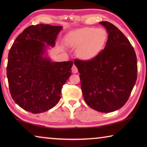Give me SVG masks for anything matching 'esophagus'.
Here are the masks:
<instances>
[{
    "instance_id": "1",
    "label": "esophagus",
    "mask_w": 147,
    "mask_h": 147,
    "mask_svg": "<svg viewBox=\"0 0 147 147\" xmlns=\"http://www.w3.org/2000/svg\"><path fill=\"white\" fill-rule=\"evenodd\" d=\"M71 70H72V72H73V73H78V69H77V67L75 66V65H73Z\"/></svg>"
}]
</instances>
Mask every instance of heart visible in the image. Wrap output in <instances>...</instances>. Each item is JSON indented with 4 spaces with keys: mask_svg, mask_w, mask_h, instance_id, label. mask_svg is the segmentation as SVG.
Listing matches in <instances>:
<instances>
[{
    "mask_svg": "<svg viewBox=\"0 0 147 147\" xmlns=\"http://www.w3.org/2000/svg\"><path fill=\"white\" fill-rule=\"evenodd\" d=\"M108 34L102 28H87L76 32L68 40V45L78 48V56L84 60L94 58L105 44Z\"/></svg>",
    "mask_w": 147,
    "mask_h": 147,
    "instance_id": "b5f03b06",
    "label": "heart"
}]
</instances>
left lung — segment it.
Wrapping results in <instances>:
<instances>
[{"instance_id": "obj_1", "label": "left lung", "mask_w": 147, "mask_h": 147, "mask_svg": "<svg viewBox=\"0 0 147 147\" xmlns=\"http://www.w3.org/2000/svg\"><path fill=\"white\" fill-rule=\"evenodd\" d=\"M108 33L104 49L89 60L75 59L87 104L100 112H112L128 101L135 85L138 64L135 51L120 30L100 22Z\"/></svg>"}]
</instances>
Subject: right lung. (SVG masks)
Returning <instances> with one entry per match:
<instances>
[{"label": "right lung", "mask_w": 147, "mask_h": 147, "mask_svg": "<svg viewBox=\"0 0 147 147\" xmlns=\"http://www.w3.org/2000/svg\"><path fill=\"white\" fill-rule=\"evenodd\" d=\"M61 26L39 24L27 27L8 54L7 77L9 93L17 104L32 113L53 108L71 75L73 61L52 62L43 57L45 43L54 46Z\"/></svg>", "instance_id": "add662e5"}]
</instances>
